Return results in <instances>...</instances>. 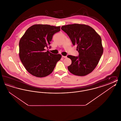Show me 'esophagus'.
<instances>
[{
    "mask_svg": "<svg viewBox=\"0 0 121 121\" xmlns=\"http://www.w3.org/2000/svg\"><path fill=\"white\" fill-rule=\"evenodd\" d=\"M62 57L63 58H67V56H63V55H62Z\"/></svg>",
    "mask_w": 121,
    "mask_h": 121,
    "instance_id": "1",
    "label": "esophagus"
}]
</instances>
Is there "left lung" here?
Here are the masks:
<instances>
[{
    "label": "left lung",
    "mask_w": 121,
    "mask_h": 121,
    "mask_svg": "<svg viewBox=\"0 0 121 121\" xmlns=\"http://www.w3.org/2000/svg\"><path fill=\"white\" fill-rule=\"evenodd\" d=\"M61 29L69 36L73 45H77L78 56L68 55L71 64L69 72L83 76L91 73L97 66L103 55L102 39L95 30L85 24H72L63 26Z\"/></svg>",
    "instance_id": "left-lung-1"
}]
</instances>
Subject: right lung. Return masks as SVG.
Listing matches in <instances>:
<instances>
[{"label": "right lung", "instance_id": "right-lung-1", "mask_svg": "<svg viewBox=\"0 0 121 121\" xmlns=\"http://www.w3.org/2000/svg\"><path fill=\"white\" fill-rule=\"evenodd\" d=\"M60 31V26L35 24L28 29L19 43V56L21 62L31 74L42 78L51 74L62 57L45 48L50 44L52 36Z\"/></svg>", "mask_w": 121, "mask_h": 121}]
</instances>
